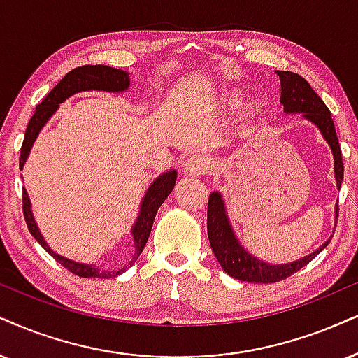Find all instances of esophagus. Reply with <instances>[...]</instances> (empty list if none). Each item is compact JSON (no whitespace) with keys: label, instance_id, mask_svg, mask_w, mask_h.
<instances>
[{"label":"esophagus","instance_id":"obj_1","mask_svg":"<svg viewBox=\"0 0 358 358\" xmlns=\"http://www.w3.org/2000/svg\"><path fill=\"white\" fill-rule=\"evenodd\" d=\"M210 170V160L203 155H193L185 164V173L188 176H201Z\"/></svg>","mask_w":358,"mask_h":358}]
</instances>
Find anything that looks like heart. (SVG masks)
<instances>
[{
	"label": "heart",
	"mask_w": 358,
	"mask_h": 358,
	"mask_svg": "<svg viewBox=\"0 0 358 358\" xmlns=\"http://www.w3.org/2000/svg\"><path fill=\"white\" fill-rule=\"evenodd\" d=\"M229 102H231V103H236V102H239V94H234V96L229 97Z\"/></svg>",
	"instance_id": "obj_1"
}]
</instances>
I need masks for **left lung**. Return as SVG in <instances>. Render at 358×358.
<instances>
[{
  "label": "left lung",
  "mask_w": 358,
  "mask_h": 358,
  "mask_svg": "<svg viewBox=\"0 0 358 358\" xmlns=\"http://www.w3.org/2000/svg\"><path fill=\"white\" fill-rule=\"evenodd\" d=\"M275 74L280 79V103L284 106V112L286 114H304V119L317 127L325 142L330 145L334 155L337 188H341L343 180L342 150L338 145L336 125H334L327 106L310 87V84L299 74L291 71H275ZM337 218L338 206H336V220ZM208 238H210L211 250L226 274L238 280L261 284L279 282V280L297 273L309 264L330 243V239H327L314 252L297 261L287 262V264H269V262L257 259L256 256L244 250L243 244L234 234L220 192H213L210 194V200H208Z\"/></svg>",
  "instance_id": "left-lung-1"
}]
</instances>
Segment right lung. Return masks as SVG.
I'll use <instances>...</instances> for the list:
<instances>
[{
  "mask_svg": "<svg viewBox=\"0 0 358 358\" xmlns=\"http://www.w3.org/2000/svg\"><path fill=\"white\" fill-rule=\"evenodd\" d=\"M130 87V79L129 72L115 69V67L108 66H80L72 69L71 72L59 80L56 87L44 97V101L36 107L34 115L31 117L28 129H26L24 140H22L21 147V155H20V169L22 170L28 155L33 148L36 138L41 132L46 122L51 119L54 112L59 108V103H62L66 99L78 92H84V90H106V92H125ZM176 182V170H169L160 176H157L155 182L148 187L145 196H143L142 203H140V211L137 220L132 226V238H134V256L132 261L129 262V266H132L135 261L138 259V256L142 255L143 248L150 236L153 220H155L158 208L162 206V203L166 200V196L171 193V189L175 187ZM22 213H24L26 224H28L29 233L33 234L41 246L56 259L59 264L64 266L67 271H71L72 274L79 275V278H117V275L124 273L129 266H124L122 269L117 271H103L96 264H85V262H76L64 257L57 252H54L51 248L48 246V243L44 241L43 234H41L38 224H36L33 211H31V201L28 196V192L22 188Z\"/></svg>",
  "mask_w": 358,
  "mask_h": 358,
  "instance_id": "1",
  "label": "right lung"
}]
</instances>
